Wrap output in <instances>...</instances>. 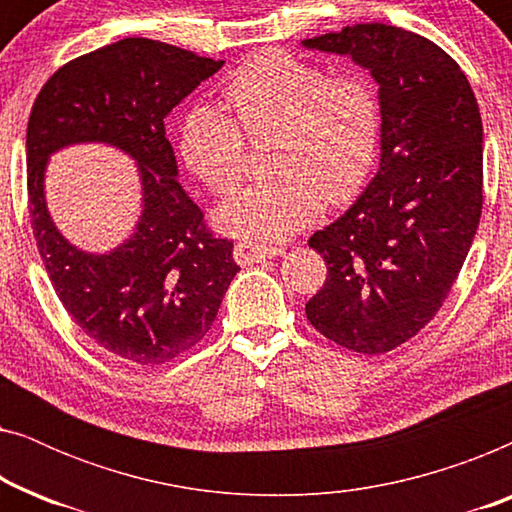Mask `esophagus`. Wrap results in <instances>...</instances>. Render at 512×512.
<instances>
[{
  "label": "esophagus",
  "instance_id": "1",
  "mask_svg": "<svg viewBox=\"0 0 512 512\" xmlns=\"http://www.w3.org/2000/svg\"><path fill=\"white\" fill-rule=\"evenodd\" d=\"M282 247H272V244H256V242H237L235 244V261L240 265H251V263H261L268 261V258H275L282 254Z\"/></svg>",
  "mask_w": 512,
  "mask_h": 512
}]
</instances>
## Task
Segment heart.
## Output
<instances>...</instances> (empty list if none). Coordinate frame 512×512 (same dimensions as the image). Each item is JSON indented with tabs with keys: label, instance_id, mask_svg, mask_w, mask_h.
Instances as JSON below:
<instances>
[{
	"label": "heart",
	"instance_id": "1",
	"mask_svg": "<svg viewBox=\"0 0 512 512\" xmlns=\"http://www.w3.org/2000/svg\"><path fill=\"white\" fill-rule=\"evenodd\" d=\"M233 116L198 104L181 125V156L214 193L247 177L249 146L272 137L270 177L221 207L230 233L279 242L317 219L324 202H347L366 184L382 142V104L363 72L328 74L319 62L263 51L223 86Z\"/></svg>",
	"mask_w": 512,
	"mask_h": 512
}]
</instances>
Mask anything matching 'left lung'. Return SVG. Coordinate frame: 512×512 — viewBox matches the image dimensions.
Here are the masks:
<instances>
[{"instance_id": "1", "label": "left lung", "mask_w": 512, "mask_h": 512, "mask_svg": "<svg viewBox=\"0 0 512 512\" xmlns=\"http://www.w3.org/2000/svg\"><path fill=\"white\" fill-rule=\"evenodd\" d=\"M349 55L380 86V170L310 247L326 282L305 305L335 345L384 354L422 331L459 277L482 214V118L461 67L403 27L366 23L305 39Z\"/></svg>"}]
</instances>
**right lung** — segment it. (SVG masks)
Segmentation results:
<instances>
[{"instance_id": "obj_1", "label": "right lung", "mask_w": 512, "mask_h": 512, "mask_svg": "<svg viewBox=\"0 0 512 512\" xmlns=\"http://www.w3.org/2000/svg\"><path fill=\"white\" fill-rule=\"evenodd\" d=\"M223 60L128 37L62 65L39 90L27 121V200L32 233L51 284L88 338L139 366L198 345L240 272L233 242L207 228L177 181L165 116ZM102 141L138 160L143 216L109 255H88L47 214L43 172L62 145Z\"/></svg>"}]
</instances>
